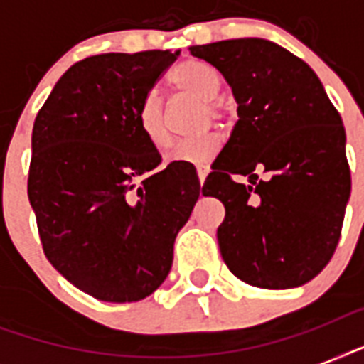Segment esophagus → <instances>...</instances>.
Returning <instances> with one entry per match:
<instances>
[{"label": "esophagus", "instance_id": "obj_1", "mask_svg": "<svg viewBox=\"0 0 364 364\" xmlns=\"http://www.w3.org/2000/svg\"><path fill=\"white\" fill-rule=\"evenodd\" d=\"M196 173H198L200 185H204L205 177H208V173H210V168H208V166H200L198 170H196Z\"/></svg>", "mask_w": 364, "mask_h": 364}]
</instances>
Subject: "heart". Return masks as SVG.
Returning <instances> with one entry per match:
<instances>
[{
	"mask_svg": "<svg viewBox=\"0 0 364 364\" xmlns=\"http://www.w3.org/2000/svg\"><path fill=\"white\" fill-rule=\"evenodd\" d=\"M171 82L177 90L191 94L194 98L205 102V109L211 119H221L225 115V107L215 98L223 90V77L213 65L188 60L183 62L171 75ZM137 126L149 145L154 149H166L170 145L171 137L166 124L164 107L154 92L147 94L137 109ZM223 147V136L217 130H210L200 136L183 139L166 154V162L173 166H205L215 159Z\"/></svg>",
	"mask_w": 364,
	"mask_h": 364,
	"instance_id": "heart-1",
	"label": "heart"
}]
</instances>
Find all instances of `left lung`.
Segmentation results:
<instances>
[{"mask_svg": "<svg viewBox=\"0 0 364 364\" xmlns=\"http://www.w3.org/2000/svg\"><path fill=\"white\" fill-rule=\"evenodd\" d=\"M191 54L225 77L238 104V122L204 183L205 196L227 210L217 228L223 259L253 287H300L328 264L350 200L338 111L310 65L268 39L198 45ZM257 165L269 171L264 182L256 181ZM232 173L252 185L232 182Z\"/></svg>", "mask_w": 364, "mask_h": 364, "instance_id": "8db88e82", "label": "left lung"}]
</instances>
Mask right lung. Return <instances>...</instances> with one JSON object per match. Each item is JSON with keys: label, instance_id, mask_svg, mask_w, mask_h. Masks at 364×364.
Wrapping results in <instances>:
<instances>
[{"label": "right lung", "instance_id": "obj_1", "mask_svg": "<svg viewBox=\"0 0 364 364\" xmlns=\"http://www.w3.org/2000/svg\"><path fill=\"white\" fill-rule=\"evenodd\" d=\"M177 56L145 50L81 60L33 122L28 198L43 251L94 299L136 302L154 293L200 196L193 166L159 170V151L137 126L139 104Z\"/></svg>", "mask_w": 364, "mask_h": 364}]
</instances>
